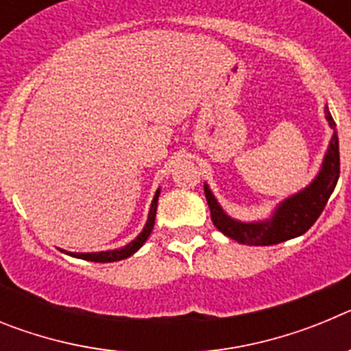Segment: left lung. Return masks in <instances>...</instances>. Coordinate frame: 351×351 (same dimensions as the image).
I'll list each match as a JSON object with an SVG mask.
<instances>
[{"label":"left lung","mask_w":351,"mask_h":351,"mask_svg":"<svg viewBox=\"0 0 351 351\" xmlns=\"http://www.w3.org/2000/svg\"><path fill=\"white\" fill-rule=\"evenodd\" d=\"M325 117L330 128H334V135L325 154L320 173L306 190L287 198L269 221L241 223L228 218L216 202L209 188L204 186L210 209V219L221 234L247 246H271L288 239L299 237L311 228L324 207L327 206L328 197L332 195L337 179H339V141H337L336 123L328 112V108H325Z\"/></svg>","instance_id":"1"}]
</instances>
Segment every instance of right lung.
I'll use <instances>...</instances> for the list:
<instances>
[{
  "label": "right lung",
  "instance_id": "add662e5",
  "mask_svg": "<svg viewBox=\"0 0 351 351\" xmlns=\"http://www.w3.org/2000/svg\"><path fill=\"white\" fill-rule=\"evenodd\" d=\"M158 197H160V190L156 191L153 198V204H151V210H149V218L147 223H145L144 230L138 234V237L135 241H132L130 244H126L125 247H119V250H112V251H100V253H68V255L75 256V258H82V260H89V262H100V263H107V262H117V260L128 258L132 256L133 253L137 250H141L142 244L147 241V237L153 232L154 226V218H156V206H158Z\"/></svg>",
  "mask_w": 351,
  "mask_h": 351
}]
</instances>
